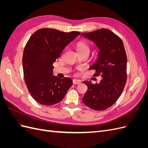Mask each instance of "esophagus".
Segmentation results:
<instances>
[{
    "instance_id": "34e87169",
    "label": "esophagus",
    "mask_w": 148,
    "mask_h": 148,
    "mask_svg": "<svg viewBox=\"0 0 148 148\" xmlns=\"http://www.w3.org/2000/svg\"><path fill=\"white\" fill-rule=\"evenodd\" d=\"M73 84H79L81 83V82H80L79 80L74 79H73Z\"/></svg>"
}]
</instances>
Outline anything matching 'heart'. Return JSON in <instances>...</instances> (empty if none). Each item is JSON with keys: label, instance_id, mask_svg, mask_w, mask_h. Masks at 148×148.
<instances>
[{"label": "heart", "instance_id": "obj_1", "mask_svg": "<svg viewBox=\"0 0 148 148\" xmlns=\"http://www.w3.org/2000/svg\"><path fill=\"white\" fill-rule=\"evenodd\" d=\"M77 51L78 53L86 52L89 53L90 47L88 44L84 41H80L77 44Z\"/></svg>", "mask_w": 148, "mask_h": 148}]
</instances>
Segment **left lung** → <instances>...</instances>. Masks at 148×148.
<instances>
[{"label": "left lung", "instance_id": "8db88e82", "mask_svg": "<svg viewBox=\"0 0 148 148\" xmlns=\"http://www.w3.org/2000/svg\"><path fill=\"white\" fill-rule=\"evenodd\" d=\"M81 36L99 48L97 60L89 70H95L94 75L102 77L99 84L83 82L88 90L83 102L93 110H104L118 100L126 84L127 58L123 43L118 36L105 28Z\"/></svg>", "mask_w": 148, "mask_h": 148}]
</instances>
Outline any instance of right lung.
Segmentation results:
<instances>
[{
  "instance_id": "1",
  "label": "right lung",
  "mask_w": 148,
  "mask_h": 148,
  "mask_svg": "<svg viewBox=\"0 0 148 148\" xmlns=\"http://www.w3.org/2000/svg\"><path fill=\"white\" fill-rule=\"evenodd\" d=\"M80 34L55 29L37 30L26 43L23 55V69L26 86L39 104L52 106L64 99L73 84L69 78L53 75L52 64L68 44Z\"/></svg>"
}]
</instances>
